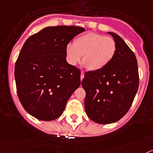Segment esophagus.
<instances>
[{"label":"esophagus","mask_w":153,"mask_h":153,"mask_svg":"<svg viewBox=\"0 0 153 153\" xmlns=\"http://www.w3.org/2000/svg\"><path fill=\"white\" fill-rule=\"evenodd\" d=\"M84 75H85L84 71H82V72H81V80H82V79L84 78Z\"/></svg>","instance_id":"1"}]
</instances>
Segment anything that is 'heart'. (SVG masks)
Wrapping results in <instances>:
<instances>
[{"instance_id": "obj_1", "label": "heart", "mask_w": 153, "mask_h": 153, "mask_svg": "<svg viewBox=\"0 0 153 153\" xmlns=\"http://www.w3.org/2000/svg\"><path fill=\"white\" fill-rule=\"evenodd\" d=\"M116 51V43L111 37L95 32H87L78 36L74 44L66 47L68 62L75 65L81 62L89 71H100L107 66Z\"/></svg>"}]
</instances>
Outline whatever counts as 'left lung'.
Returning a JSON list of instances; mask_svg holds the SVG:
<instances>
[{
  "label": "left lung",
  "mask_w": 153,
  "mask_h": 153,
  "mask_svg": "<svg viewBox=\"0 0 153 153\" xmlns=\"http://www.w3.org/2000/svg\"><path fill=\"white\" fill-rule=\"evenodd\" d=\"M108 33L116 43L113 58L100 71L86 72L82 82L86 93V114L99 124L115 123L128 112L139 82L137 60L133 51L118 34Z\"/></svg>",
  "instance_id": "obj_1"
}]
</instances>
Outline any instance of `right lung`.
Wrapping results in <instances>:
<instances>
[{
    "label": "right lung",
    "instance_id": "right-lung-1",
    "mask_svg": "<svg viewBox=\"0 0 153 153\" xmlns=\"http://www.w3.org/2000/svg\"><path fill=\"white\" fill-rule=\"evenodd\" d=\"M85 28L48 27L25 42L14 68L18 99L26 111L42 121L58 119L81 84L80 69L66 61V47Z\"/></svg>",
    "mask_w": 153,
    "mask_h": 153
}]
</instances>
